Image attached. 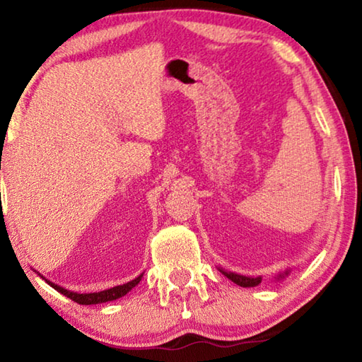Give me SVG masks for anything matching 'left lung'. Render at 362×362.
<instances>
[{"label":"left lung","instance_id":"left-lung-1","mask_svg":"<svg viewBox=\"0 0 362 362\" xmlns=\"http://www.w3.org/2000/svg\"><path fill=\"white\" fill-rule=\"evenodd\" d=\"M220 273L225 274L226 278H228L230 281H233V283L241 286V287H255L259 286L262 283V276H257V278H252V276H243V274H238V273H231V272H225L223 268H218ZM287 274H289V269H286L284 273H279L276 276V281H281L284 279Z\"/></svg>","mask_w":362,"mask_h":362}]
</instances>
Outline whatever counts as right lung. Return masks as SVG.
I'll list each match as a JSON object with an SVG mask.
<instances>
[{
	"mask_svg": "<svg viewBox=\"0 0 362 362\" xmlns=\"http://www.w3.org/2000/svg\"><path fill=\"white\" fill-rule=\"evenodd\" d=\"M142 276H144V273L140 274V276H137L136 279H132V281H129V283H126V284L115 286V287H112V289L100 291V292H90V293H78V292L66 291V289H64V287H60L57 284L51 283V281H47L46 278H42V276L41 278L45 279L49 286L54 287V289H56L57 292L64 293L65 297L71 298L73 302H76L79 305H97V303L112 302V300H116V298H119V297H124L127 292H129L131 289H134V287H136L140 283V279H142Z\"/></svg>",
	"mask_w": 362,
	"mask_h": 362,
	"instance_id": "right-lung-1",
	"label": "right lung"
}]
</instances>
